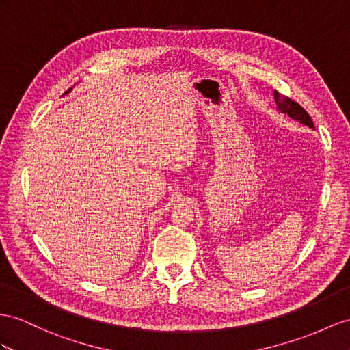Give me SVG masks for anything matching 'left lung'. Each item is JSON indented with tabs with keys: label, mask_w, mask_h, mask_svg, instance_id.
Wrapping results in <instances>:
<instances>
[{
	"label": "left lung",
	"mask_w": 350,
	"mask_h": 350,
	"mask_svg": "<svg viewBox=\"0 0 350 350\" xmlns=\"http://www.w3.org/2000/svg\"><path fill=\"white\" fill-rule=\"evenodd\" d=\"M273 97H275L278 109H280L281 112L290 115L291 118L299 120L300 122L306 124V125H309V127L313 129V121L310 118V115L304 111L303 107L294 100V98L285 96V94H281L280 92H276V90H273Z\"/></svg>",
	"instance_id": "1"
}]
</instances>
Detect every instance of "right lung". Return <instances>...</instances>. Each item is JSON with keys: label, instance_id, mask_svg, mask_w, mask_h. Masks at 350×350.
<instances>
[{"label": "right lung", "instance_id": "add662e5", "mask_svg": "<svg viewBox=\"0 0 350 350\" xmlns=\"http://www.w3.org/2000/svg\"><path fill=\"white\" fill-rule=\"evenodd\" d=\"M68 92H69V90H68ZM68 92H66V93H68Z\"/></svg>", "mask_w": 350, "mask_h": 350}]
</instances>
